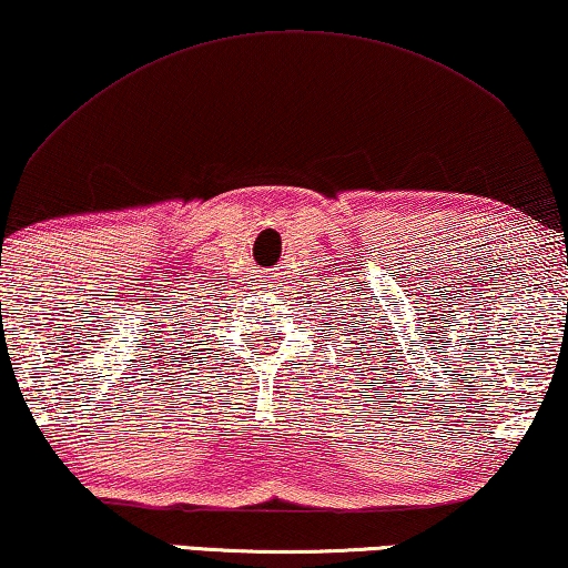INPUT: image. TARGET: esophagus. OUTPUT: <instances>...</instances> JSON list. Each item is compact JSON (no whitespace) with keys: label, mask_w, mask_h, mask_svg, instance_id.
Returning a JSON list of instances; mask_svg holds the SVG:
<instances>
[{"label":"esophagus","mask_w":568,"mask_h":568,"mask_svg":"<svg viewBox=\"0 0 568 568\" xmlns=\"http://www.w3.org/2000/svg\"><path fill=\"white\" fill-rule=\"evenodd\" d=\"M266 282H268V278H266ZM266 286H268V290H272V286H274V282H268Z\"/></svg>","instance_id":"esophagus-1"}]
</instances>
